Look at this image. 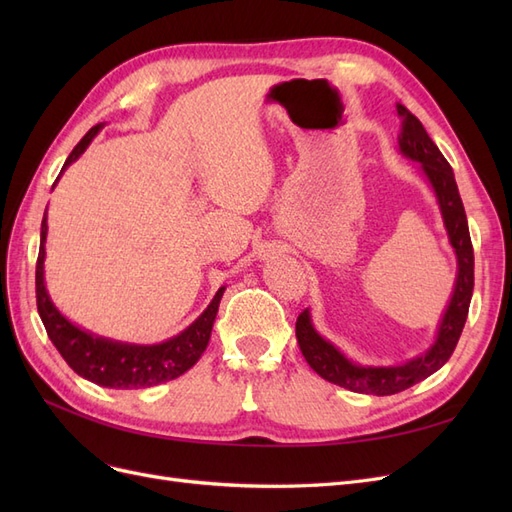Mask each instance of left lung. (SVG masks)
I'll use <instances>...</instances> for the list:
<instances>
[{
  "label": "left lung",
  "instance_id": "8db88e82",
  "mask_svg": "<svg viewBox=\"0 0 512 512\" xmlns=\"http://www.w3.org/2000/svg\"><path fill=\"white\" fill-rule=\"evenodd\" d=\"M397 115L401 119V132L397 136L399 151L412 162L421 164L423 175L436 194L448 243L457 256V277L433 344L423 354L401 365H361L350 361L342 350L316 331L309 309L297 318V342L309 367L320 378L363 395H395L406 391L412 384L429 378L433 371H438L451 359L463 324H466L474 290V250L453 168L431 141L423 123L404 104H397Z\"/></svg>",
  "mask_w": 512,
  "mask_h": 512
}]
</instances>
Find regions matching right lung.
Segmentation results:
<instances>
[{"label":"right lung","mask_w":512,"mask_h":512,"mask_svg":"<svg viewBox=\"0 0 512 512\" xmlns=\"http://www.w3.org/2000/svg\"><path fill=\"white\" fill-rule=\"evenodd\" d=\"M104 128V123L91 128L81 143L72 149L64 168L66 170L72 162L81 158V153L94 141L96 134ZM59 179V177H57ZM57 183V181H55ZM46 211L42 218L40 228V252L36 262V301H38V314L46 333H49L53 346L64 356L66 363L83 376L85 380L106 386V389H147V386H156L168 380H175L185 374L196 361L203 356L215 316H218V307L222 301V294L226 286H222L207 309L200 314L188 329H183L179 335L166 339L162 344H126L115 342L102 335H94L81 327H76L64 314L55 307L49 290L44 282V243H46Z\"/></svg>","instance_id":"add662e5"}]
</instances>
